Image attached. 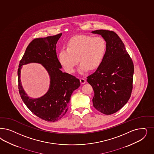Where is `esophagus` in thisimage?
Wrapping results in <instances>:
<instances>
[{"label":"esophagus","mask_w":154,"mask_h":154,"mask_svg":"<svg viewBox=\"0 0 154 154\" xmlns=\"http://www.w3.org/2000/svg\"><path fill=\"white\" fill-rule=\"evenodd\" d=\"M80 82L82 85H85V83H86V80L85 79V78H81L80 79Z\"/></svg>","instance_id":"esophagus-1"}]
</instances>
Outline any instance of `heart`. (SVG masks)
I'll use <instances>...</instances> for the list:
<instances>
[{"label": "heart", "mask_w": 154, "mask_h": 154, "mask_svg": "<svg viewBox=\"0 0 154 154\" xmlns=\"http://www.w3.org/2000/svg\"><path fill=\"white\" fill-rule=\"evenodd\" d=\"M106 50V42L101 37L80 35L71 38L66 48H62L58 54L60 65L67 73H72L79 60V74H83L99 67L104 59ZM79 60H78V59Z\"/></svg>", "instance_id": "1"}]
</instances>
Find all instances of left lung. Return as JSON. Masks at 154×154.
<instances>
[{
    "instance_id": "left-lung-1",
    "label": "left lung",
    "mask_w": 154,
    "mask_h": 154,
    "mask_svg": "<svg viewBox=\"0 0 154 154\" xmlns=\"http://www.w3.org/2000/svg\"><path fill=\"white\" fill-rule=\"evenodd\" d=\"M106 42L102 62L87 82L94 91L93 105L103 114H113L129 100L133 88L134 65L119 36L113 31L96 30Z\"/></svg>"
}]
</instances>
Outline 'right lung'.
<instances>
[{"label":"right lung","instance_id":"1","mask_svg":"<svg viewBox=\"0 0 154 154\" xmlns=\"http://www.w3.org/2000/svg\"><path fill=\"white\" fill-rule=\"evenodd\" d=\"M62 35L33 40L26 48L17 71L21 99L33 114L50 122L59 120L66 113L71 94L80 85L79 80L60 69L62 66L57 58L56 44ZM31 63L41 64L50 76V87L47 92L37 98H32L27 94L20 79L22 66Z\"/></svg>","mask_w":154,"mask_h":154}]
</instances>
